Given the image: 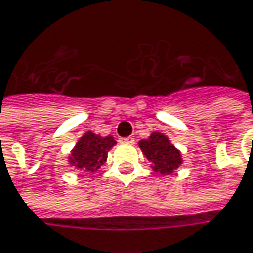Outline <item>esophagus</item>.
I'll return each mask as SVG.
<instances>
[{"label":"esophagus","instance_id":"esophagus-1","mask_svg":"<svg viewBox=\"0 0 253 253\" xmlns=\"http://www.w3.org/2000/svg\"><path fill=\"white\" fill-rule=\"evenodd\" d=\"M119 141L122 144H134V138L131 137H125V138H120Z\"/></svg>","mask_w":253,"mask_h":253}]
</instances>
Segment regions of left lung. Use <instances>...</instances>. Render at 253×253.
<instances>
[{
    "label": "left lung",
    "instance_id": "obj_1",
    "mask_svg": "<svg viewBox=\"0 0 253 253\" xmlns=\"http://www.w3.org/2000/svg\"><path fill=\"white\" fill-rule=\"evenodd\" d=\"M138 145L142 154L151 162L154 171L161 173L162 176L174 173V170L183 163L181 152L163 133L154 131L147 140H141Z\"/></svg>",
    "mask_w": 253,
    "mask_h": 253
}]
</instances>
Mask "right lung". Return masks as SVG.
Segmentation results:
<instances>
[{
  "mask_svg": "<svg viewBox=\"0 0 253 253\" xmlns=\"http://www.w3.org/2000/svg\"><path fill=\"white\" fill-rule=\"evenodd\" d=\"M115 144L116 141L112 135L101 137L99 134L87 131L79 138L75 148L70 151L69 165L85 173H95L101 165L106 162L108 152Z\"/></svg>",
  "mask_w": 253,
  "mask_h": 253,
  "instance_id": "add662e5",
  "label": "right lung"
}]
</instances>
